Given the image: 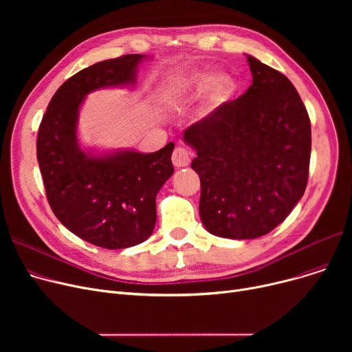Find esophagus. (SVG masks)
I'll use <instances>...</instances> for the list:
<instances>
[{"instance_id":"obj_1","label":"esophagus","mask_w":352,"mask_h":352,"mask_svg":"<svg viewBox=\"0 0 352 352\" xmlns=\"http://www.w3.org/2000/svg\"><path fill=\"white\" fill-rule=\"evenodd\" d=\"M171 160L175 166L182 168V166H187L190 164V153L184 146H177L173 153Z\"/></svg>"}]
</instances>
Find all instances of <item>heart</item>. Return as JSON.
<instances>
[{
    "label": "heart",
    "mask_w": 352,
    "mask_h": 352,
    "mask_svg": "<svg viewBox=\"0 0 352 352\" xmlns=\"http://www.w3.org/2000/svg\"><path fill=\"white\" fill-rule=\"evenodd\" d=\"M236 89L235 80L227 72L211 74L202 69H191L173 80L164 91V100L171 105L187 102L198 92L202 94V104L206 109H214L226 104Z\"/></svg>",
    "instance_id": "obj_1"
}]
</instances>
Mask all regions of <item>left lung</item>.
Instances as JSON below:
<instances>
[{"mask_svg": "<svg viewBox=\"0 0 352 352\" xmlns=\"http://www.w3.org/2000/svg\"><path fill=\"white\" fill-rule=\"evenodd\" d=\"M252 84L238 100L188 126L197 157L199 217L221 238L254 239L280 226L302 198L311 122L292 82L247 55Z\"/></svg>", "mask_w": 352, "mask_h": 352, "instance_id": "1", "label": "left lung"}]
</instances>
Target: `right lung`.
I'll return each mask as SVG.
<instances>
[{
  "instance_id": "obj_1",
  "label": "right lung",
  "mask_w": 352,
  "mask_h": 352,
  "mask_svg": "<svg viewBox=\"0 0 352 352\" xmlns=\"http://www.w3.org/2000/svg\"><path fill=\"white\" fill-rule=\"evenodd\" d=\"M146 55L97 63L67 80L51 98L36 138V158L52 212L72 234L107 250L144 243L157 221L155 198L174 174V142L157 153L82 150L80 108L89 92L134 85Z\"/></svg>"
}]
</instances>
